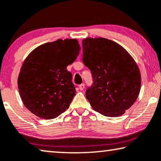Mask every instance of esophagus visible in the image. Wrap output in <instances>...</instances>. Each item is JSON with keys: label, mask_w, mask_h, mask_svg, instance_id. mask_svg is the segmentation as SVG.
<instances>
[{"label": "esophagus", "mask_w": 161, "mask_h": 161, "mask_svg": "<svg viewBox=\"0 0 161 161\" xmlns=\"http://www.w3.org/2000/svg\"><path fill=\"white\" fill-rule=\"evenodd\" d=\"M84 88H85L84 83H82V84H80V86H79V88H80V91H83V89H84Z\"/></svg>", "instance_id": "34e87169"}]
</instances>
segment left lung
Wrapping results in <instances>:
<instances>
[{
    "label": "left lung",
    "mask_w": 161,
    "mask_h": 161,
    "mask_svg": "<svg viewBox=\"0 0 161 161\" xmlns=\"http://www.w3.org/2000/svg\"><path fill=\"white\" fill-rule=\"evenodd\" d=\"M82 43L83 64L93 78L86 99L104 116L123 115L140 92L141 74L136 63L125 48L111 40L87 38Z\"/></svg>",
    "instance_id": "obj_1"
}]
</instances>
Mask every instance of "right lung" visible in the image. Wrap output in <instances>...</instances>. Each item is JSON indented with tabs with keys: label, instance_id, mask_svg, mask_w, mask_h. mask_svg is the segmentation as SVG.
Returning <instances> with one entry per match:
<instances>
[{
	"label": "right lung",
	"instance_id": "add662e5",
	"mask_svg": "<svg viewBox=\"0 0 161 161\" xmlns=\"http://www.w3.org/2000/svg\"><path fill=\"white\" fill-rule=\"evenodd\" d=\"M80 50L76 39H59L38 46L26 58L18 77V88L23 104L32 113L53 119L68 109L76 91L67 67L76 59Z\"/></svg>",
	"mask_w": 161,
	"mask_h": 161
}]
</instances>
